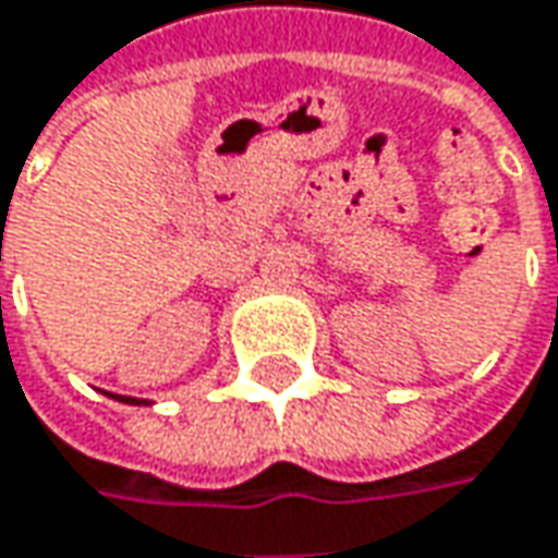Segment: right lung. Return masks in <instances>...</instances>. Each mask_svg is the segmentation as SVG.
<instances>
[{"instance_id":"add662e5","label":"right lung","mask_w":558,"mask_h":558,"mask_svg":"<svg viewBox=\"0 0 558 558\" xmlns=\"http://www.w3.org/2000/svg\"><path fill=\"white\" fill-rule=\"evenodd\" d=\"M125 404H148V401H135V398H132V401H125Z\"/></svg>"}]
</instances>
